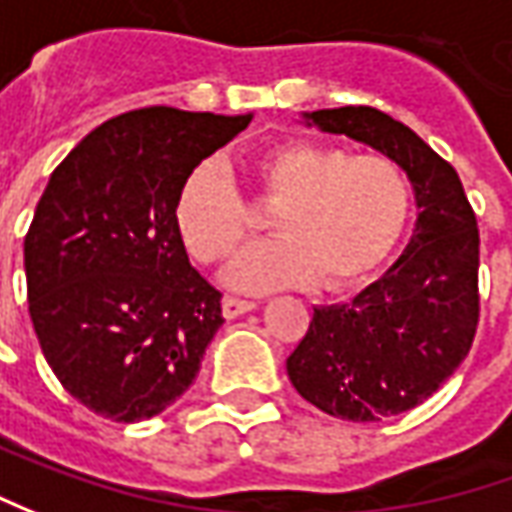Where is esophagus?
Listing matches in <instances>:
<instances>
[{"label": "esophagus", "mask_w": 512, "mask_h": 512, "mask_svg": "<svg viewBox=\"0 0 512 512\" xmlns=\"http://www.w3.org/2000/svg\"><path fill=\"white\" fill-rule=\"evenodd\" d=\"M255 309V303L252 300H240V297H223V317L226 320H235L240 314H246V311Z\"/></svg>", "instance_id": "34e87169"}]
</instances>
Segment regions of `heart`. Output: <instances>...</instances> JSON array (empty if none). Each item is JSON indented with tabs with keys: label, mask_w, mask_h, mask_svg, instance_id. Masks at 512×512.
Listing matches in <instances>:
<instances>
[{
	"label": "heart",
	"mask_w": 512,
	"mask_h": 512,
	"mask_svg": "<svg viewBox=\"0 0 512 512\" xmlns=\"http://www.w3.org/2000/svg\"><path fill=\"white\" fill-rule=\"evenodd\" d=\"M257 198L274 206L277 238L240 257L229 274L243 291L357 286L388 260L408 229L414 186L385 155H354L337 144L286 141L255 161ZM175 229L192 260L223 266L252 238L246 198L221 161H203L175 198Z\"/></svg>",
	"instance_id": "b5f03b06"
}]
</instances>
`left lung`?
I'll use <instances>...</instances> for the list:
<instances>
[{
    "label": "left lung",
    "mask_w": 512,
    "mask_h": 512,
    "mask_svg": "<svg viewBox=\"0 0 512 512\" xmlns=\"http://www.w3.org/2000/svg\"><path fill=\"white\" fill-rule=\"evenodd\" d=\"M408 172L416 192L414 238L388 274L351 303L314 309L286 360L297 394L323 414L377 422L411 411L465 360L479 326V226L448 161L374 107L306 115Z\"/></svg>",
    "instance_id": "obj_1"
}]
</instances>
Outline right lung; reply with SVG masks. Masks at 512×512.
<instances>
[{"instance_id":"obj_1","label":"right lung","mask_w":512,"mask_h":512,"mask_svg":"<svg viewBox=\"0 0 512 512\" xmlns=\"http://www.w3.org/2000/svg\"><path fill=\"white\" fill-rule=\"evenodd\" d=\"M249 121L144 107L104 121L50 175L25 235L30 320L64 391L101 419H150L198 377L221 291L189 263L175 198Z\"/></svg>"}]
</instances>
